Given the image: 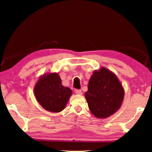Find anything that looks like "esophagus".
<instances>
[{
	"label": "esophagus",
	"mask_w": 152,
	"mask_h": 152,
	"mask_svg": "<svg viewBox=\"0 0 152 152\" xmlns=\"http://www.w3.org/2000/svg\"><path fill=\"white\" fill-rule=\"evenodd\" d=\"M75 93L77 95H82V91L81 90H77H77H75Z\"/></svg>",
	"instance_id": "1"
}]
</instances>
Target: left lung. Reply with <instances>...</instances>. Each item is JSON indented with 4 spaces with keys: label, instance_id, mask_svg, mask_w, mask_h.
Here are the masks:
<instances>
[{
    "label": "left lung",
    "instance_id": "1",
    "mask_svg": "<svg viewBox=\"0 0 152 152\" xmlns=\"http://www.w3.org/2000/svg\"><path fill=\"white\" fill-rule=\"evenodd\" d=\"M84 96L91 113L101 119L110 117L120 109L124 90L116 75L102 67L93 72Z\"/></svg>",
    "mask_w": 152,
    "mask_h": 152
}]
</instances>
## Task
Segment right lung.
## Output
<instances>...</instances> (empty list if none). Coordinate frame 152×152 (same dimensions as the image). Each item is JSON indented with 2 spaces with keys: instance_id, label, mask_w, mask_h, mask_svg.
<instances>
[{
  "instance_id": "add662e5",
  "label": "right lung",
  "mask_w": 152,
  "mask_h": 152,
  "mask_svg": "<svg viewBox=\"0 0 152 152\" xmlns=\"http://www.w3.org/2000/svg\"><path fill=\"white\" fill-rule=\"evenodd\" d=\"M35 98L43 109L53 113H58L65 109L71 89L64 86L57 72H48L41 75L34 87Z\"/></svg>"
}]
</instances>
